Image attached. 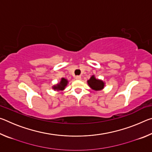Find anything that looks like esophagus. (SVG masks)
<instances>
[{"label":"esophagus","instance_id":"obj_1","mask_svg":"<svg viewBox=\"0 0 152 152\" xmlns=\"http://www.w3.org/2000/svg\"><path fill=\"white\" fill-rule=\"evenodd\" d=\"M75 78L76 80H80L81 79V76H75Z\"/></svg>","mask_w":152,"mask_h":152}]
</instances>
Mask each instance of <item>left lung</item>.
I'll list each match as a JSON object with an SVG mask.
<instances>
[{
	"label": "left lung",
	"mask_w": 152,
	"mask_h": 152,
	"mask_svg": "<svg viewBox=\"0 0 152 152\" xmlns=\"http://www.w3.org/2000/svg\"><path fill=\"white\" fill-rule=\"evenodd\" d=\"M88 84L90 87L94 91H101L104 88V82L100 80L96 79L94 76L88 80Z\"/></svg>",
	"instance_id": "left-lung-1"
}]
</instances>
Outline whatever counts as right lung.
Listing matches in <instances>:
<instances>
[{
    "mask_svg": "<svg viewBox=\"0 0 152 152\" xmlns=\"http://www.w3.org/2000/svg\"><path fill=\"white\" fill-rule=\"evenodd\" d=\"M68 84V80L65 78H61V80L60 82V83L58 84L56 86H53V89L54 90H58V91H62V90L64 89L65 86L67 85Z\"/></svg>",
    "mask_w": 152,
    "mask_h": 152,
    "instance_id": "1",
    "label": "right lung"
}]
</instances>
